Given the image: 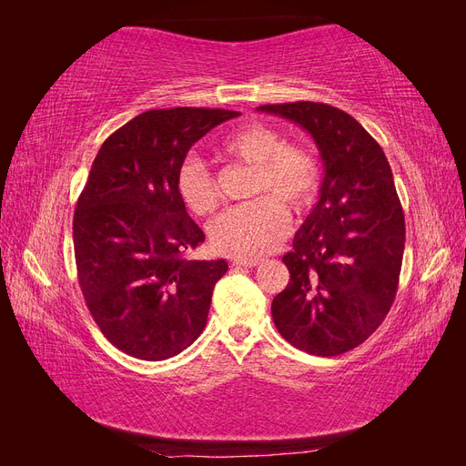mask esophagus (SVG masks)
<instances>
[{
	"label": "esophagus",
	"mask_w": 466,
	"mask_h": 466,
	"mask_svg": "<svg viewBox=\"0 0 466 466\" xmlns=\"http://www.w3.org/2000/svg\"><path fill=\"white\" fill-rule=\"evenodd\" d=\"M231 262H233V266H245V268H252V266L260 264L258 258H233Z\"/></svg>",
	"instance_id": "obj_1"
}]
</instances>
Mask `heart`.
<instances>
[{
	"label": "heart",
	"mask_w": 466,
	"mask_h": 466,
	"mask_svg": "<svg viewBox=\"0 0 466 466\" xmlns=\"http://www.w3.org/2000/svg\"><path fill=\"white\" fill-rule=\"evenodd\" d=\"M219 157L255 167L250 196L262 198L225 211L209 225V241L221 255L257 258L272 252L288 233L284 204L303 214L313 206L320 168L315 155L303 146L284 144L272 126L245 124L221 142ZM177 188L180 200L196 216L214 214L219 206V190L208 167L200 159H187L178 168Z\"/></svg>",
	"instance_id": "1"
}]
</instances>
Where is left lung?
I'll list each match as a JSON object with an SVG mask.
<instances>
[{"instance_id":"left-lung-1","label":"left lung","mask_w":466,"mask_h":466,"mask_svg":"<svg viewBox=\"0 0 466 466\" xmlns=\"http://www.w3.org/2000/svg\"><path fill=\"white\" fill-rule=\"evenodd\" d=\"M257 110L299 124L324 165L319 202L281 258L289 284L272 301L286 340L313 356H340L379 329L399 288L404 214L390 165L368 130L324 103Z\"/></svg>"}]
</instances>
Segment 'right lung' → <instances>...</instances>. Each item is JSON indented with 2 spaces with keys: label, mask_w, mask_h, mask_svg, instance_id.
<instances>
[{
  "label": "right lung",
  "mask_w": 466,
  "mask_h": 466,
  "mask_svg": "<svg viewBox=\"0 0 466 466\" xmlns=\"http://www.w3.org/2000/svg\"><path fill=\"white\" fill-rule=\"evenodd\" d=\"M223 108H159L105 139L74 214L77 278L110 344L146 361L187 350L206 327L228 262L187 260L204 231L177 188L188 149L221 122Z\"/></svg>",
  "instance_id": "obj_1"
}]
</instances>
